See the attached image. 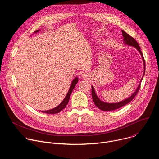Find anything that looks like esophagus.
Instances as JSON below:
<instances>
[{
    "label": "esophagus",
    "mask_w": 159,
    "mask_h": 159,
    "mask_svg": "<svg viewBox=\"0 0 159 159\" xmlns=\"http://www.w3.org/2000/svg\"><path fill=\"white\" fill-rule=\"evenodd\" d=\"M82 77H83L84 78H86V77H87V74H85V73H84V74H82Z\"/></svg>",
    "instance_id": "1"
}]
</instances>
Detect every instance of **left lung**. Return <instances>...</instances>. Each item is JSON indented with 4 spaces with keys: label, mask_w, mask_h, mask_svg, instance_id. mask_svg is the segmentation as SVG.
I'll return each instance as SVG.
<instances>
[{
    "label": "left lung",
    "mask_w": 159,
    "mask_h": 159,
    "mask_svg": "<svg viewBox=\"0 0 159 159\" xmlns=\"http://www.w3.org/2000/svg\"><path fill=\"white\" fill-rule=\"evenodd\" d=\"M122 34L123 36L124 37V41L125 42L126 44L130 45V46H133L136 47L139 52L140 53L143 61H144V65H145V71H144V74L145 72V60L143 58V53L140 50V47L139 46V44H138L137 41H136L132 36H131L130 35H129L128 33H126L125 31L122 30ZM143 79V78H142ZM140 85H141V82L140 83L138 88L136 90V91L133 94V95H131V96H130L129 98L120 102H118V103H106V102H104L102 101H101L97 96L95 90L94 89V87L92 86V98L93 99V101L95 104V105L101 110L102 111H112V110H115L117 109L118 108H120L123 106H124L125 105L127 104L128 103H129L130 101H131L134 98L137 96V94H138L140 88Z\"/></svg>",
    "instance_id": "1"
}]
</instances>
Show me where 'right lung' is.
<instances>
[{"mask_svg":"<svg viewBox=\"0 0 159 159\" xmlns=\"http://www.w3.org/2000/svg\"><path fill=\"white\" fill-rule=\"evenodd\" d=\"M39 31V30H37L35 32H38ZM78 82V78L76 77L73 81H72V83L71 84V86L69 89V92H68L66 97L65 98V99H63V101L56 107L52 109H50V110H48V111H42L43 112H44V113H47V114H56V113H58L60 112L61 110H63L65 107L67 105L68 102H69V99H70V95L72 93V90H74L75 85L77 84Z\"/></svg>","mask_w":159,"mask_h":159,"instance_id":"1","label":"right lung"}]
</instances>
